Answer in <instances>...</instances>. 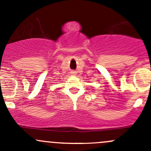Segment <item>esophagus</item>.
<instances>
[{
	"label": "esophagus",
	"instance_id": "esophagus-1",
	"mask_svg": "<svg viewBox=\"0 0 151 151\" xmlns=\"http://www.w3.org/2000/svg\"><path fill=\"white\" fill-rule=\"evenodd\" d=\"M71 74H75V71H71Z\"/></svg>",
	"mask_w": 151,
	"mask_h": 151
}]
</instances>
